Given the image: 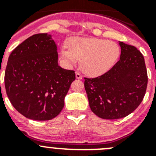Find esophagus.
<instances>
[{"label":"esophagus","mask_w":156,"mask_h":156,"mask_svg":"<svg viewBox=\"0 0 156 156\" xmlns=\"http://www.w3.org/2000/svg\"><path fill=\"white\" fill-rule=\"evenodd\" d=\"M76 78L78 80H81L82 79V75L79 72H76Z\"/></svg>","instance_id":"34e87169"}]
</instances>
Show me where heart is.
<instances>
[{
    "label": "heart",
    "mask_w": 156,
    "mask_h": 156,
    "mask_svg": "<svg viewBox=\"0 0 156 156\" xmlns=\"http://www.w3.org/2000/svg\"><path fill=\"white\" fill-rule=\"evenodd\" d=\"M69 48L62 47V58L70 66L81 61L83 71L92 76L107 73L120 55V48L116 43L95 37L73 38L69 42Z\"/></svg>",
    "instance_id": "1"
}]
</instances>
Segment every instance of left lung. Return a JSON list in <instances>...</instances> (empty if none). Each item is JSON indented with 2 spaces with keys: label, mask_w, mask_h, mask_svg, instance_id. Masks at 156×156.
<instances>
[{
  "label": "left lung",
  "mask_w": 156,
  "mask_h": 156,
  "mask_svg": "<svg viewBox=\"0 0 156 156\" xmlns=\"http://www.w3.org/2000/svg\"><path fill=\"white\" fill-rule=\"evenodd\" d=\"M120 58L101 76L85 78L89 105L101 119H116L133 112L142 101L148 75L142 54L132 45L119 42Z\"/></svg>",
  "instance_id": "1"
}]
</instances>
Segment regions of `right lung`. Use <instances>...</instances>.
<instances>
[{"instance_id": "right-lung-1", "label": "right lung", "mask_w": 156, "mask_h": 156, "mask_svg": "<svg viewBox=\"0 0 156 156\" xmlns=\"http://www.w3.org/2000/svg\"><path fill=\"white\" fill-rule=\"evenodd\" d=\"M57 44L48 34H35L16 47L5 73L6 93L19 113L34 120H50L62 110L75 72L58 63Z\"/></svg>"}]
</instances>
